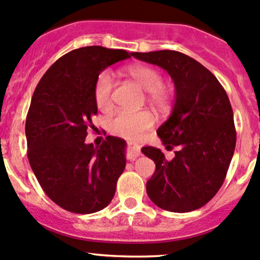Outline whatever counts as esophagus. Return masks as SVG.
I'll return each mask as SVG.
<instances>
[{
    "mask_svg": "<svg viewBox=\"0 0 260 260\" xmlns=\"http://www.w3.org/2000/svg\"><path fill=\"white\" fill-rule=\"evenodd\" d=\"M128 156H129V159H136L137 156H139V154H141V148H139L138 144L136 143H128Z\"/></svg>",
    "mask_w": 260,
    "mask_h": 260,
    "instance_id": "esophagus-1",
    "label": "esophagus"
}]
</instances>
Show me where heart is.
Listing matches in <instances>:
<instances>
[{
	"label": "heart",
	"instance_id": "obj_1",
	"mask_svg": "<svg viewBox=\"0 0 260 260\" xmlns=\"http://www.w3.org/2000/svg\"><path fill=\"white\" fill-rule=\"evenodd\" d=\"M124 74L129 76L136 84L147 91V100L153 107L167 110L172 102V91L162 85L159 71L145 65H132L124 69ZM113 82L108 73H101L93 86V99L99 110L107 111L112 106ZM154 123V116L149 111H118L108 121V129L116 136L125 138H137Z\"/></svg>",
	"mask_w": 260,
	"mask_h": 260
}]
</instances>
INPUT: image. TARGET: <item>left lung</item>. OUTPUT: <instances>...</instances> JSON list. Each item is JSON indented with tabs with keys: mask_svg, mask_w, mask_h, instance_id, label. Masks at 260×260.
I'll return each instance as SVG.
<instances>
[{
	"mask_svg": "<svg viewBox=\"0 0 260 260\" xmlns=\"http://www.w3.org/2000/svg\"><path fill=\"white\" fill-rule=\"evenodd\" d=\"M132 56L167 70L175 86L172 113L156 133L168 150H178L169 160L158 148H142L155 162L148 196L170 212L198 210L217 193L235 153L236 128L226 91L210 70L180 51Z\"/></svg>",
	"mask_w": 260,
	"mask_h": 260,
	"instance_id": "obj_1",
	"label": "left lung"
}]
</instances>
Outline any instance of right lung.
<instances>
[{
    "label": "right lung",
    "instance_id": "add662e5",
    "mask_svg": "<svg viewBox=\"0 0 260 260\" xmlns=\"http://www.w3.org/2000/svg\"><path fill=\"white\" fill-rule=\"evenodd\" d=\"M122 49L92 45L71 50L43 75L25 119L28 160L48 198L74 213L105 209L125 167V141L107 136L87 144L98 115L93 86L107 67L131 58Z\"/></svg>",
    "mask_w": 260,
    "mask_h": 260
}]
</instances>
